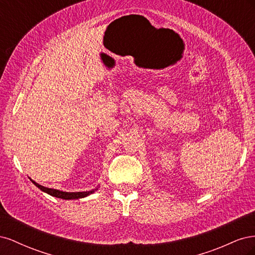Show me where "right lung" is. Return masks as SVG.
<instances>
[{
  "instance_id": "obj_1",
  "label": "right lung",
  "mask_w": 255,
  "mask_h": 255,
  "mask_svg": "<svg viewBox=\"0 0 255 255\" xmlns=\"http://www.w3.org/2000/svg\"><path fill=\"white\" fill-rule=\"evenodd\" d=\"M30 181H32V183L34 185H36V186L39 188L40 190H42L43 192H47L48 195L52 196V197H55V198H59V199H65V200H75V199H82V198H85L87 197L91 194H94L95 191L98 190L99 187L92 189V190H89V191H78V192H67V191H61V190H58V189H53V188H48V187H44V186H41V185H39L38 183H36L35 181H33L32 179H29Z\"/></svg>"
}]
</instances>
